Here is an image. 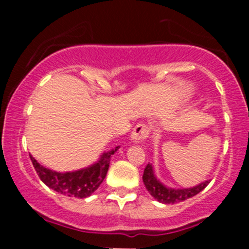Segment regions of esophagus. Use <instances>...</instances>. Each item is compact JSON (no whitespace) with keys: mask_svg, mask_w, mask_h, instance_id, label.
Wrapping results in <instances>:
<instances>
[{"mask_svg":"<svg viewBox=\"0 0 249 249\" xmlns=\"http://www.w3.org/2000/svg\"><path fill=\"white\" fill-rule=\"evenodd\" d=\"M150 134V126L147 124H137L134 127V131H132L131 139L135 142H141L142 140L147 139L148 135Z\"/></svg>","mask_w":249,"mask_h":249,"instance_id":"34e87169","label":"esophagus"}]
</instances>
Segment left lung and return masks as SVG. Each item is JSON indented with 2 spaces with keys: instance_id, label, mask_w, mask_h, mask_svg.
<instances>
[{
  "instance_id": "8db88e82",
  "label": "left lung",
  "mask_w": 249,
  "mask_h": 249,
  "mask_svg": "<svg viewBox=\"0 0 249 249\" xmlns=\"http://www.w3.org/2000/svg\"><path fill=\"white\" fill-rule=\"evenodd\" d=\"M142 179L147 190L154 199H157L159 202L172 203V205L173 203L184 201V200L189 199V197L195 196L202 189H205L208 183H210L208 180H206V182H203L194 188H188V189H171V188L165 187L162 183L159 182V179H157L150 164H148L145 166L144 171H143Z\"/></svg>"
}]
</instances>
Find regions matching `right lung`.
Here are the masks:
<instances>
[{
    "instance_id": "obj_1",
    "label": "right lung",
    "mask_w": 249,
    "mask_h": 249,
    "mask_svg": "<svg viewBox=\"0 0 249 249\" xmlns=\"http://www.w3.org/2000/svg\"><path fill=\"white\" fill-rule=\"evenodd\" d=\"M118 148L119 147H115V149L112 152L105 153L101 159L92 166L79 170V171L66 173L55 172L46 169L39 162H37V160L31 155L30 158L38 177L48 187L66 196L84 199V197L90 196L104 182L108 171L110 157L114 154V152H117Z\"/></svg>"
}]
</instances>
